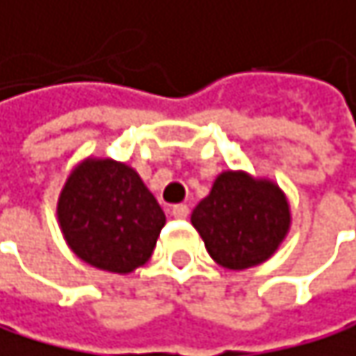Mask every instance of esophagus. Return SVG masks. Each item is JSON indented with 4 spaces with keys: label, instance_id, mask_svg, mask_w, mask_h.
I'll use <instances>...</instances> for the list:
<instances>
[{
    "label": "esophagus",
    "instance_id": "obj_1",
    "mask_svg": "<svg viewBox=\"0 0 356 356\" xmlns=\"http://www.w3.org/2000/svg\"><path fill=\"white\" fill-rule=\"evenodd\" d=\"M170 215L175 219H188L190 217V207L188 204H177V207L170 209Z\"/></svg>",
    "mask_w": 356,
    "mask_h": 356
}]
</instances>
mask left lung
I'll use <instances>...</instances> for the list:
<instances>
[{
	"instance_id": "8db88e82",
	"label": "left lung",
	"mask_w": 356,
	"mask_h": 356,
	"mask_svg": "<svg viewBox=\"0 0 356 356\" xmlns=\"http://www.w3.org/2000/svg\"><path fill=\"white\" fill-rule=\"evenodd\" d=\"M290 221V204L280 186L244 170L221 172L211 194L192 213V225L213 261L234 271L271 259Z\"/></svg>"
}]
</instances>
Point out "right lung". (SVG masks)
Masks as SVG:
<instances>
[{"label":"right lung","instance_id":"right-lung-1","mask_svg":"<svg viewBox=\"0 0 356 356\" xmlns=\"http://www.w3.org/2000/svg\"><path fill=\"white\" fill-rule=\"evenodd\" d=\"M58 223L81 261L102 271L131 273L152 257L166 217L131 166L87 158L60 192Z\"/></svg>","mask_w":356,"mask_h":356}]
</instances>
